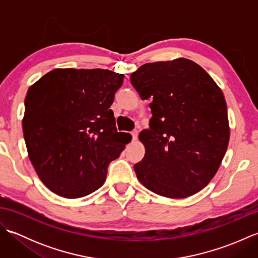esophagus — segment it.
<instances>
[{"instance_id":"esophagus-1","label":"esophagus","mask_w":258,"mask_h":258,"mask_svg":"<svg viewBox=\"0 0 258 258\" xmlns=\"http://www.w3.org/2000/svg\"><path fill=\"white\" fill-rule=\"evenodd\" d=\"M131 134H132V138H133V141H136V140H138V136H139V131H138V130H134V131H133V132H132V133H131Z\"/></svg>"}]
</instances>
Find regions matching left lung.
Returning <instances> with one entry per match:
<instances>
[{"label": "left lung", "instance_id": "8db88e82", "mask_svg": "<svg viewBox=\"0 0 258 258\" xmlns=\"http://www.w3.org/2000/svg\"><path fill=\"white\" fill-rule=\"evenodd\" d=\"M153 116L139 138L143 160L134 165L140 182L153 193L185 199L211 182L229 141L227 106L206 71L187 58L146 63L131 74Z\"/></svg>", "mask_w": 258, "mask_h": 258}]
</instances>
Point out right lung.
Wrapping results in <instances>:
<instances>
[{
    "mask_svg": "<svg viewBox=\"0 0 258 258\" xmlns=\"http://www.w3.org/2000/svg\"><path fill=\"white\" fill-rule=\"evenodd\" d=\"M124 74L55 69L30 86L22 120L30 161L46 187L79 199L100 188L107 166L132 140L109 109Z\"/></svg>",
    "mask_w": 258,
    "mask_h": 258,
    "instance_id": "add662e5",
    "label": "right lung"
}]
</instances>
